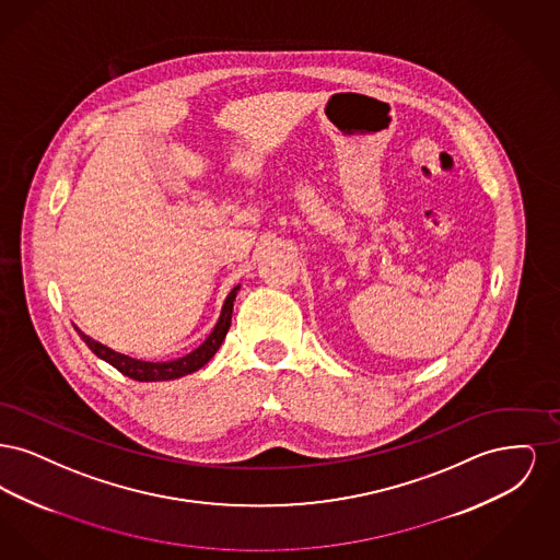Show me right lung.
<instances>
[{"instance_id":"obj_1","label":"right lung","mask_w":560,"mask_h":560,"mask_svg":"<svg viewBox=\"0 0 560 560\" xmlns=\"http://www.w3.org/2000/svg\"><path fill=\"white\" fill-rule=\"evenodd\" d=\"M240 288L241 285H235V288L231 290V293L226 295V300H224V304H222V311H220V317L215 320L210 336H208L199 347L195 348V350H190L188 354H185V357H178V359H172V361H142V359H133V357H128V354H124V352H117V350H113V348L105 347V345L92 340L90 336H85V334L81 331L80 327H75V329H78L81 340L88 345V348H90L98 359H103V361H107L108 365H113L117 372H121L124 375L132 377V380H138V382L176 380V377H183V375H188V373L201 370V368L212 359L213 354L218 352V348L224 342L226 331H229V327H231L233 302H235V298H237V293H240Z\"/></svg>"}]
</instances>
